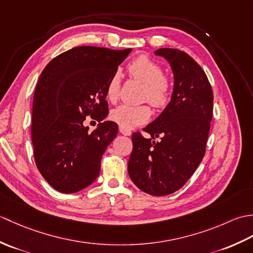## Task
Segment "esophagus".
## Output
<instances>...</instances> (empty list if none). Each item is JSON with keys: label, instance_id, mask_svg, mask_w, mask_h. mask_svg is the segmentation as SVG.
Wrapping results in <instances>:
<instances>
[{"label": "esophagus", "instance_id": "1", "mask_svg": "<svg viewBox=\"0 0 253 253\" xmlns=\"http://www.w3.org/2000/svg\"><path fill=\"white\" fill-rule=\"evenodd\" d=\"M120 132L123 133V135H125V136H130L131 135V131L130 130L125 129V128H123L121 126H120Z\"/></svg>", "mask_w": 253, "mask_h": 253}]
</instances>
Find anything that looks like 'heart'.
Masks as SVG:
<instances>
[{
    "label": "heart",
    "mask_w": 253,
    "mask_h": 253,
    "mask_svg": "<svg viewBox=\"0 0 253 253\" xmlns=\"http://www.w3.org/2000/svg\"><path fill=\"white\" fill-rule=\"evenodd\" d=\"M130 76L144 84L142 100L148 101L157 109H162L169 103L170 98V83L163 75V69L157 62L146 55H140L128 64ZM122 75L120 71L114 72L106 84V96L110 101H116L120 95ZM151 117V110L148 105L131 106L122 104L111 113V118L125 129L143 125Z\"/></svg>",
    "instance_id": "obj_1"
}]
</instances>
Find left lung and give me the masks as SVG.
I'll return each mask as SVG.
<instances>
[{
	"label": "left lung",
	"instance_id": "8db88e82",
	"mask_svg": "<svg viewBox=\"0 0 253 253\" xmlns=\"http://www.w3.org/2000/svg\"><path fill=\"white\" fill-rule=\"evenodd\" d=\"M155 55L169 63L173 94L161 115L143 128L151 138L132 133L128 174L140 190L168 196L186 184L206 154L213 91L201 66L186 52L163 47Z\"/></svg>",
	"mask_w": 253,
	"mask_h": 253
}]
</instances>
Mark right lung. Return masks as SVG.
Segmentation results:
<instances>
[{
    "instance_id": "right-lung-1",
    "label": "right lung",
    "mask_w": 253,
    "mask_h": 253,
    "mask_svg": "<svg viewBox=\"0 0 253 253\" xmlns=\"http://www.w3.org/2000/svg\"><path fill=\"white\" fill-rule=\"evenodd\" d=\"M130 51L76 46L53 58L41 73L31 139L37 168L55 190L77 192L98 177L117 124L100 123L90 132L84 122L87 116L101 122L109 114L106 84Z\"/></svg>"
}]
</instances>
